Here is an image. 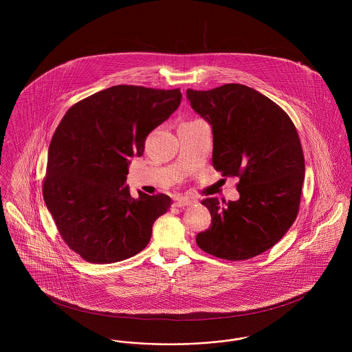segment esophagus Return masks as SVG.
Returning <instances> with one entry per match:
<instances>
[{
    "label": "esophagus",
    "mask_w": 352,
    "mask_h": 352,
    "mask_svg": "<svg viewBox=\"0 0 352 352\" xmlns=\"http://www.w3.org/2000/svg\"><path fill=\"white\" fill-rule=\"evenodd\" d=\"M192 203L191 199H188V198H179V199H177L175 201V206L177 207H184V206H190Z\"/></svg>",
    "instance_id": "esophagus-1"
}]
</instances>
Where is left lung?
<instances>
[{
    "instance_id": "obj_1",
    "label": "left lung",
    "mask_w": 352,
    "mask_h": 352,
    "mask_svg": "<svg viewBox=\"0 0 352 352\" xmlns=\"http://www.w3.org/2000/svg\"><path fill=\"white\" fill-rule=\"evenodd\" d=\"M187 99L212 125V165L237 177V201L206 198L211 226L199 232L201 251L230 261L248 260L277 244L300 211L305 158L293 121L256 89L224 84L187 89Z\"/></svg>"
}]
</instances>
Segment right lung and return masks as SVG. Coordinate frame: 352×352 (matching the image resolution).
I'll return each instance as SVG.
<instances>
[{"instance_id":"1","label":"right lung","mask_w":352,"mask_h":352,"mask_svg":"<svg viewBox=\"0 0 352 352\" xmlns=\"http://www.w3.org/2000/svg\"><path fill=\"white\" fill-rule=\"evenodd\" d=\"M182 94L141 85H113L74 104L51 138L43 199L68 248L94 264L129 258L151 241L168 212L165 194L125 184L129 158L179 107Z\"/></svg>"}]
</instances>
